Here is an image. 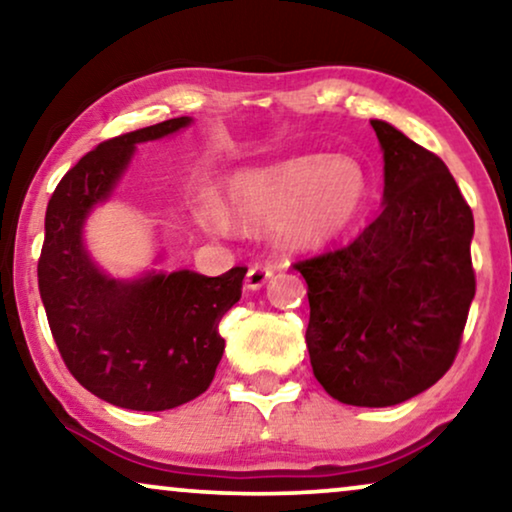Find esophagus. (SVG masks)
Masks as SVG:
<instances>
[{
	"instance_id": "1",
	"label": "esophagus",
	"mask_w": 512,
	"mask_h": 512,
	"mask_svg": "<svg viewBox=\"0 0 512 512\" xmlns=\"http://www.w3.org/2000/svg\"><path fill=\"white\" fill-rule=\"evenodd\" d=\"M275 275V270H272V265H263V263H254L247 272V279H244V284H247V289L256 291L265 286V282Z\"/></svg>"
}]
</instances>
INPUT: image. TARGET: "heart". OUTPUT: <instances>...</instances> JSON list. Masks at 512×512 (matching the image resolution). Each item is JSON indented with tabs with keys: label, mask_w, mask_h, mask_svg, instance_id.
I'll return each mask as SVG.
<instances>
[{
	"label": "heart",
	"mask_w": 512,
	"mask_h": 512,
	"mask_svg": "<svg viewBox=\"0 0 512 512\" xmlns=\"http://www.w3.org/2000/svg\"><path fill=\"white\" fill-rule=\"evenodd\" d=\"M366 198V177L349 158L300 156L237 174L228 186L230 216L242 228L284 226L298 247H317L340 235ZM198 219L223 233L230 219L219 202H205Z\"/></svg>",
	"instance_id": "obj_1"
}]
</instances>
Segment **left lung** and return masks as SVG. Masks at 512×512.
<instances>
[{
    "instance_id": "left-lung-1",
    "label": "left lung",
    "mask_w": 512,
    "mask_h": 512,
    "mask_svg": "<svg viewBox=\"0 0 512 512\" xmlns=\"http://www.w3.org/2000/svg\"><path fill=\"white\" fill-rule=\"evenodd\" d=\"M370 125L384 151L380 216L293 268L307 282L314 377L340 403L387 408L433 387L459 352L475 296L473 212L436 153Z\"/></svg>"
}]
</instances>
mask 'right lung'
<instances>
[{
  "label": "right lung",
  "instance_id": "obj_1",
  "mask_svg": "<svg viewBox=\"0 0 512 512\" xmlns=\"http://www.w3.org/2000/svg\"><path fill=\"white\" fill-rule=\"evenodd\" d=\"M188 123V116L170 118L95 146L46 207L37 275L53 340L76 382L118 408L170 410L207 391L226 347L219 321L242 296L244 265L219 277L179 270L116 282L83 247L88 212L109 198L135 144Z\"/></svg>",
  "mask_w": 512,
  "mask_h": 512
}]
</instances>
